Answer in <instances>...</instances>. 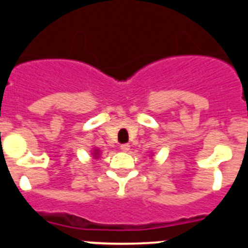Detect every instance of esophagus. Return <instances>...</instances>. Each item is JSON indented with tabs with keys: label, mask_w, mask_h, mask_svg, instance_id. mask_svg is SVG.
<instances>
[{
	"label": "esophagus",
	"mask_w": 248,
	"mask_h": 248,
	"mask_svg": "<svg viewBox=\"0 0 248 248\" xmlns=\"http://www.w3.org/2000/svg\"><path fill=\"white\" fill-rule=\"evenodd\" d=\"M120 150L126 153V151L130 150V145H129V144H123V145H120Z\"/></svg>",
	"instance_id": "obj_1"
}]
</instances>
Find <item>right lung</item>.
<instances>
[{
	"instance_id": "obj_1",
	"label": "right lung",
	"mask_w": 248,
	"mask_h": 248,
	"mask_svg": "<svg viewBox=\"0 0 248 248\" xmlns=\"http://www.w3.org/2000/svg\"><path fill=\"white\" fill-rule=\"evenodd\" d=\"M100 153H102V151H100L98 148H95V146H94V148L92 149V159H99Z\"/></svg>"
}]
</instances>
